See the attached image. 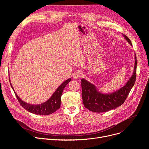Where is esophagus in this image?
I'll use <instances>...</instances> for the list:
<instances>
[{
  "instance_id": "1",
  "label": "esophagus",
  "mask_w": 149,
  "mask_h": 149,
  "mask_svg": "<svg viewBox=\"0 0 149 149\" xmlns=\"http://www.w3.org/2000/svg\"><path fill=\"white\" fill-rule=\"evenodd\" d=\"M82 72L80 71H77L73 74V77L75 79H78V78H81L82 77Z\"/></svg>"
}]
</instances>
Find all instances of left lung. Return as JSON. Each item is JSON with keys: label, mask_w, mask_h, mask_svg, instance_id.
<instances>
[{"label": "left lung", "mask_w": 149, "mask_h": 149, "mask_svg": "<svg viewBox=\"0 0 149 149\" xmlns=\"http://www.w3.org/2000/svg\"><path fill=\"white\" fill-rule=\"evenodd\" d=\"M123 36L132 46L129 38L124 34ZM134 59V68L132 77L123 87L111 93L102 94L98 91L95 85L86 79H81L82 98L84 107L93 112L104 113L116 109L123 104L136 81L137 63L136 54Z\"/></svg>", "instance_id": "obj_1"}]
</instances>
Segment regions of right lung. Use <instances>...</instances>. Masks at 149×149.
<instances>
[{"mask_svg":"<svg viewBox=\"0 0 149 149\" xmlns=\"http://www.w3.org/2000/svg\"><path fill=\"white\" fill-rule=\"evenodd\" d=\"M10 78V77H9ZM10 86L15 94V95L19 102L20 104L22 106V107L29 112L35 114L37 115H41V116H46L51 114L55 112L57 110L60 108L61 105V95L63 92V89L66 87L67 85L71 81V78H68V79L65 80L64 82H62L60 86L58 87L56 91L53 93L52 96L45 102L42 103L40 104H31L27 103L21 100L19 96L17 95L16 92L15 91L12 84L10 82V80L9 78Z\"/></svg>","mask_w":149,"mask_h":149,"instance_id":"obj_1","label":"right lung"}]
</instances>
